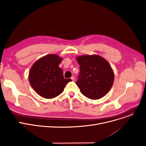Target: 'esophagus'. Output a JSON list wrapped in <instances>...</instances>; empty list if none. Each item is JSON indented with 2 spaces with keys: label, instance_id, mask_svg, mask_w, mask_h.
Masks as SVG:
<instances>
[{
  "label": "esophagus",
  "instance_id": "34e87169",
  "mask_svg": "<svg viewBox=\"0 0 146 146\" xmlns=\"http://www.w3.org/2000/svg\"><path fill=\"white\" fill-rule=\"evenodd\" d=\"M71 80H72L73 82H74V81H75V78H74V76H72V77L71 78Z\"/></svg>",
  "mask_w": 146,
  "mask_h": 146
}]
</instances>
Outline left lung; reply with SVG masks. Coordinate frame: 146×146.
Returning <instances> with one entry per match:
<instances>
[{
	"instance_id": "left-lung-1",
	"label": "left lung",
	"mask_w": 146,
	"mask_h": 146,
	"mask_svg": "<svg viewBox=\"0 0 146 146\" xmlns=\"http://www.w3.org/2000/svg\"><path fill=\"white\" fill-rule=\"evenodd\" d=\"M80 72L76 84L86 98L99 99L105 96L114 83V74L109 63L98 55L76 58Z\"/></svg>"
}]
</instances>
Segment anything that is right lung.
Wrapping results in <instances>:
<instances>
[{
	"label": "right lung",
	"instance_id": "obj_1",
	"mask_svg": "<svg viewBox=\"0 0 146 146\" xmlns=\"http://www.w3.org/2000/svg\"><path fill=\"white\" fill-rule=\"evenodd\" d=\"M61 60L57 55L48 54L36 61L30 70V85L44 98H56L72 80L64 78L62 70L58 67Z\"/></svg>",
	"mask_w": 146,
	"mask_h": 146
}]
</instances>
